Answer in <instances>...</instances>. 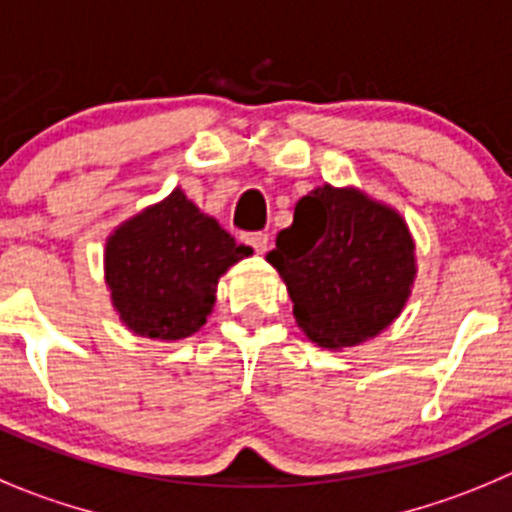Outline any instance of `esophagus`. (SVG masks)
Instances as JSON below:
<instances>
[{"label": "esophagus", "mask_w": 512, "mask_h": 512, "mask_svg": "<svg viewBox=\"0 0 512 512\" xmlns=\"http://www.w3.org/2000/svg\"><path fill=\"white\" fill-rule=\"evenodd\" d=\"M243 241L256 253H266V248H269V236L266 233H248V236H243Z\"/></svg>", "instance_id": "obj_1"}]
</instances>
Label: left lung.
<instances>
[{
    "label": "left lung",
    "mask_w": 512,
    "mask_h": 512,
    "mask_svg": "<svg viewBox=\"0 0 512 512\" xmlns=\"http://www.w3.org/2000/svg\"><path fill=\"white\" fill-rule=\"evenodd\" d=\"M286 281L296 324L326 349L362 344L410 299L415 241L397 211L354 188H314L266 256Z\"/></svg>",
    "instance_id": "8db88e82"
}]
</instances>
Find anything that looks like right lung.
<instances>
[{
	"mask_svg": "<svg viewBox=\"0 0 512 512\" xmlns=\"http://www.w3.org/2000/svg\"><path fill=\"white\" fill-rule=\"evenodd\" d=\"M248 253L175 188L107 238L105 281L130 332L175 342L206 324L218 279Z\"/></svg>",
	"mask_w": 512,
	"mask_h": 512,
	"instance_id": "1",
	"label": "right lung"
}]
</instances>
